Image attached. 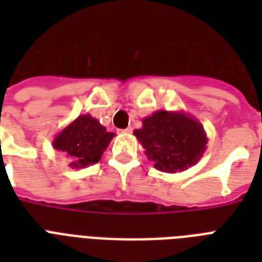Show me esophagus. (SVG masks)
<instances>
[{"mask_svg":"<svg viewBox=\"0 0 262 262\" xmlns=\"http://www.w3.org/2000/svg\"><path fill=\"white\" fill-rule=\"evenodd\" d=\"M122 132V133H132V132H133V129H132V127H127V129H123V130H121Z\"/></svg>","mask_w":262,"mask_h":262,"instance_id":"esophagus-1","label":"esophagus"}]
</instances>
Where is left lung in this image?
<instances>
[{"mask_svg": "<svg viewBox=\"0 0 262 262\" xmlns=\"http://www.w3.org/2000/svg\"><path fill=\"white\" fill-rule=\"evenodd\" d=\"M135 136L154 167L171 174L194 166L208 143L201 122L183 111H155L143 119V127L136 129Z\"/></svg>", "mask_w": 262, "mask_h": 262, "instance_id": "1", "label": "left lung"}]
</instances>
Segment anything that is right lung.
Returning a JSON list of instances; mask_svg holds the SVG:
<instances>
[{
    "mask_svg": "<svg viewBox=\"0 0 262 262\" xmlns=\"http://www.w3.org/2000/svg\"><path fill=\"white\" fill-rule=\"evenodd\" d=\"M114 136L98 119L83 114L55 136L53 148L67 156L72 168H84L98 163Z\"/></svg>",
    "mask_w": 262,
    "mask_h": 262,
    "instance_id": "add662e5",
    "label": "right lung"
}]
</instances>
